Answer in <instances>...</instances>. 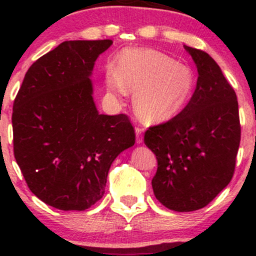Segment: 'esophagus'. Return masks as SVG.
Listing matches in <instances>:
<instances>
[{"label":"esophagus","mask_w":256,"mask_h":256,"mask_svg":"<svg viewBox=\"0 0 256 256\" xmlns=\"http://www.w3.org/2000/svg\"><path fill=\"white\" fill-rule=\"evenodd\" d=\"M142 131L143 130L140 128H136V142L137 143H142V140H143Z\"/></svg>","instance_id":"34e87169"}]
</instances>
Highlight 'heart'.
<instances>
[{"instance_id":"obj_1","label":"heart","mask_w":256,"mask_h":256,"mask_svg":"<svg viewBox=\"0 0 256 256\" xmlns=\"http://www.w3.org/2000/svg\"><path fill=\"white\" fill-rule=\"evenodd\" d=\"M107 89L116 98L134 91V107L146 122H162L186 104L194 89V74L186 64L152 49H128L118 68L106 70Z\"/></svg>"}]
</instances>
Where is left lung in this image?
Returning <instances> with one entry per match:
<instances>
[{
    "label": "left lung",
    "instance_id": "left-lung-1",
    "mask_svg": "<svg viewBox=\"0 0 256 256\" xmlns=\"http://www.w3.org/2000/svg\"><path fill=\"white\" fill-rule=\"evenodd\" d=\"M184 48L198 67L195 92L178 116L144 134L158 158L155 198L176 212L201 210L230 183L240 140L234 88L207 52Z\"/></svg>",
    "mask_w": 256,
    "mask_h": 256
}]
</instances>
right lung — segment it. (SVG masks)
<instances>
[{"instance_id":"1","label":"right lung","mask_w":256,"mask_h":256,"mask_svg":"<svg viewBox=\"0 0 256 256\" xmlns=\"http://www.w3.org/2000/svg\"><path fill=\"white\" fill-rule=\"evenodd\" d=\"M113 40H66L26 72L13 104L14 156L44 204L85 210L102 198L110 167L134 144L126 114H100L90 76Z\"/></svg>"}]
</instances>
